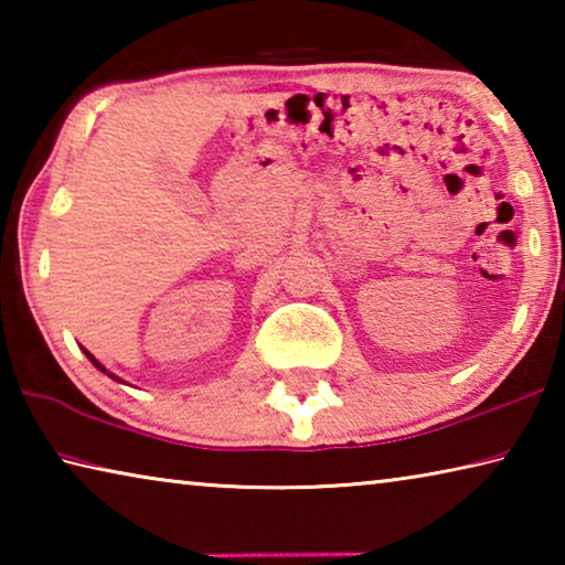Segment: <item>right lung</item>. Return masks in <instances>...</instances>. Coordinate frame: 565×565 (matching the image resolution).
<instances>
[{
    "label": "right lung",
    "mask_w": 565,
    "mask_h": 565,
    "mask_svg": "<svg viewBox=\"0 0 565 565\" xmlns=\"http://www.w3.org/2000/svg\"><path fill=\"white\" fill-rule=\"evenodd\" d=\"M84 353H87V356H89V361H92V363H94V366H97L99 371H107V369H104V366H102V363H99L97 359H94V356H92V353H89V351H84ZM109 376H111V379H117V376H114V374H109ZM117 381H119V379H117Z\"/></svg>",
    "instance_id": "obj_1"
}]
</instances>
